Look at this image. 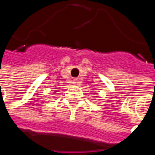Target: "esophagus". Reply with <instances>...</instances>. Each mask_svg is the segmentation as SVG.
<instances>
[{
    "instance_id": "34e87169",
    "label": "esophagus",
    "mask_w": 155,
    "mask_h": 155,
    "mask_svg": "<svg viewBox=\"0 0 155 155\" xmlns=\"http://www.w3.org/2000/svg\"><path fill=\"white\" fill-rule=\"evenodd\" d=\"M73 83H74V84H78V83H79V81H78L77 79H74V80H73Z\"/></svg>"
}]
</instances>
